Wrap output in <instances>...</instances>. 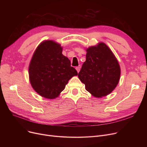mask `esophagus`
<instances>
[{
    "label": "esophagus",
    "instance_id": "34e87169",
    "mask_svg": "<svg viewBox=\"0 0 147 147\" xmlns=\"http://www.w3.org/2000/svg\"><path fill=\"white\" fill-rule=\"evenodd\" d=\"M76 69L77 70V71H78V73H79V71L80 70V67H76Z\"/></svg>",
    "mask_w": 147,
    "mask_h": 147
}]
</instances>
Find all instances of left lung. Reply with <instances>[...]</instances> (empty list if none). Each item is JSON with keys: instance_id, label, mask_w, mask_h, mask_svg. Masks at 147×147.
I'll use <instances>...</instances> for the list:
<instances>
[{"instance_id": "left-lung-1", "label": "left lung", "mask_w": 147, "mask_h": 147, "mask_svg": "<svg viewBox=\"0 0 147 147\" xmlns=\"http://www.w3.org/2000/svg\"><path fill=\"white\" fill-rule=\"evenodd\" d=\"M86 51V61L78 74L79 79L94 96L102 98L109 95L116 88L120 78L117 59L103 42L90 46Z\"/></svg>"}]
</instances>
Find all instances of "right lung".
I'll return each instance as SVG.
<instances>
[{
    "mask_svg": "<svg viewBox=\"0 0 147 147\" xmlns=\"http://www.w3.org/2000/svg\"><path fill=\"white\" fill-rule=\"evenodd\" d=\"M63 47L52 40L41 42L36 49L28 67L31 85L41 96L53 99L59 96L69 80L78 74Z\"/></svg>",
    "mask_w": 147,
    "mask_h": 147,
    "instance_id": "right-lung-1",
    "label": "right lung"
}]
</instances>
